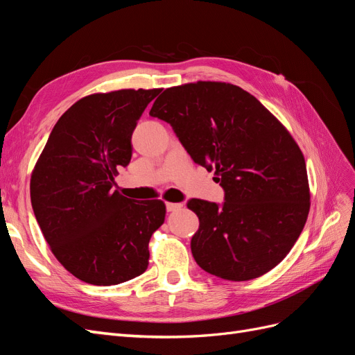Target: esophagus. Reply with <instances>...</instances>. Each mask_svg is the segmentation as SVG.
Returning a JSON list of instances; mask_svg holds the SVG:
<instances>
[{"instance_id": "34e87169", "label": "esophagus", "mask_w": 355, "mask_h": 355, "mask_svg": "<svg viewBox=\"0 0 355 355\" xmlns=\"http://www.w3.org/2000/svg\"><path fill=\"white\" fill-rule=\"evenodd\" d=\"M166 207H167V211H176V210H180L182 207H184V204H182V202H167Z\"/></svg>"}]
</instances>
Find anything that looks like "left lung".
<instances>
[{
  "label": "left lung",
  "instance_id": "left-lung-1",
  "mask_svg": "<svg viewBox=\"0 0 355 355\" xmlns=\"http://www.w3.org/2000/svg\"><path fill=\"white\" fill-rule=\"evenodd\" d=\"M149 115L168 123L197 164L214 170L222 204L192 198L200 219L191 252L204 271L245 282L280 263L309 211L305 158L254 96L228 83L166 89Z\"/></svg>",
  "mask_w": 355,
  "mask_h": 355
}]
</instances>
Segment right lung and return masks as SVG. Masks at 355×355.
<instances>
[{"label":"right lung","instance_id":"1","mask_svg":"<svg viewBox=\"0 0 355 355\" xmlns=\"http://www.w3.org/2000/svg\"><path fill=\"white\" fill-rule=\"evenodd\" d=\"M161 89L96 93L75 102L49 136L31 176V202L53 254L78 280L114 286L141 275L151 235L164 223L161 200L114 189L132 159V135Z\"/></svg>","mask_w":355,"mask_h":355}]
</instances>
